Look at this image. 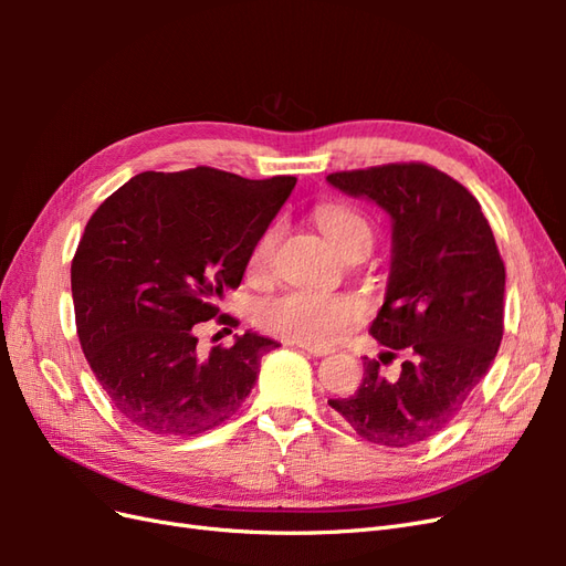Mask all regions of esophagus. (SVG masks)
<instances>
[{"label": "esophagus", "mask_w": 566, "mask_h": 566, "mask_svg": "<svg viewBox=\"0 0 566 566\" xmlns=\"http://www.w3.org/2000/svg\"><path fill=\"white\" fill-rule=\"evenodd\" d=\"M302 352H306V354H312V356H325L328 354V349L325 347H306V345H297Z\"/></svg>", "instance_id": "esophagus-1"}]
</instances>
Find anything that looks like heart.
<instances>
[{
    "mask_svg": "<svg viewBox=\"0 0 566 566\" xmlns=\"http://www.w3.org/2000/svg\"><path fill=\"white\" fill-rule=\"evenodd\" d=\"M316 221L325 238L342 252L354 241H370L373 233L368 221L356 210L339 202H325L316 208ZM276 243V229H266L256 238L250 256L248 271L252 276H262L271 260V250ZM364 304L349 295L316 293V290H287L276 297H269L256 310V325L262 331L276 335L293 345L328 347L339 339L356 323L364 318Z\"/></svg>",
    "mask_w": 566,
    "mask_h": 566,
    "instance_id": "1",
    "label": "heart"
}]
</instances>
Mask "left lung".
Returning <instances> with one entry per match:
<instances>
[{"label":"left lung","instance_id":"1","mask_svg":"<svg viewBox=\"0 0 566 566\" xmlns=\"http://www.w3.org/2000/svg\"><path fill=\"white\" fill-rule=\"evenodd\" d=\"M328 184L373 200L391 219L387 293L370 335L387 347L386 358L406 356L397 380L364 358L361 385L328 403L366 441L413 447L460 413L501 347V252L482 205L430 165L335 172Z\"/></svg>","mask_w":566,"mask_h":566}]
</instances>
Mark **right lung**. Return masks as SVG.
Masks as SVG:
<instances>
[{
	"label": "right lung",
	"instance_id": "obj_1",
	"mask_svg": "<svg viewBox=\"0 0 566 566\" xmlns=\"http://www.w3.org/2000/svg\"><path fill=\"white\" fill-rule=\"evenodd\" d=\"M295 184L214 167L144 172L87 221L71 266L77 337L108 399L139 430L202 434L245 401L279 342L248 331L205 356L196 325L241 285L254 241Z\"/></svg>",
	"mask_w": 566,
	"mask_h": 566
}]
</instances>
